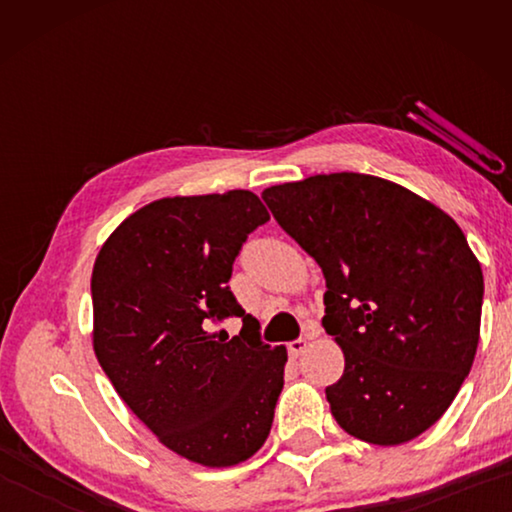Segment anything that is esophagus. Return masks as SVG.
I'll list each match as a JSON object with an SVG mask.
<instances>
[{
    "label": "esophagus",
    "mask_w": 512,
    "mask_h": 512,
    "mask_svg": "<svg viewBox=\"0 0 512 512\" xmlns=\"http://www.w3.org/2000/svg\"><path fill=\"white\" fill-rule=\"evenodd\" d=\"M307 345H309V336H307V339L291 341V343H289V354H291V357H300V354L307 350Z\"/></svg>",
    "instance_id": "obj_1"
}]
</instances>
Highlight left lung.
<instances>
[{
	"label": "left lung",
	"mask_w": 512,
	"mask_h": 512,
	"mask_svg": "<svg viewBox=\"0 0 512 512\" xmlns=\"http://www.w3.org/2000/svg\"><path fill=\"white\" fill-rule=\"evenodd\" d=\"M325 275L323 327L345 357L325 388L334 420L379 447L436 424L470 375L483 271L458 223L368 173H320L262 192Z\"/></svg>",
	"instance_id": "obj_1"
}]
</instances>
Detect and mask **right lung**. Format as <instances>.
<instances>
[{"mask_svg":"<svg viewBox=\"0 0 512 512\" xmlns=\"http://www.w3.org/2000/svg\"><path fill=\"white\" fill-rule=\"evenodd\" d=\"M248 189L167 196L121 221L92 268V348L137 418L173 454L205 467L248 461L266 443L284 386V345L259 341L228 280L266 223ZM239 315V337L210 319Z\"/></svg>","mask_w":512,"mask_h":512,"instance_id":"add662e5","label":"right lung"}]
</instances>
